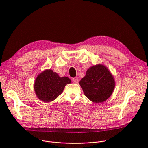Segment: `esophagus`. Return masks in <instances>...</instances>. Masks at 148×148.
Here are the masks:
<instances>
[{"label":"esophagus","instance_id":"34e87169","mask_svg":"<svg viewBox=\"0 0 148 148\" xmlns=\"http://www.w3.org/2000/svg\"><path fill=\"white\" fill-rule=\"evenodd\" d=\"M73 82L74 83H79V79L77 78V77H75V78H73Z\"/></svg>","mask_w":148,"mask_h":148}]
</instances>
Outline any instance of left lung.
Wrapping results in <instances>:
<instances>
[{
	"label": "left lung",
	"mask_w": 148,
	"mask_h": 148,
	"mask_svg": "<svg viewBox=\"0 0 148 148\" xmlns=\"http://www.w3.org/2000/svg\"><path fill=\"white\" fill-rule=\"evenodd\" d=\"M79 84L84 95L95 103L105 101L115 87L114 77L106 66L100 64L88 68Z\"/></svg>",
	"instance_id": "1"
}]
</instances>
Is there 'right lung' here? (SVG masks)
<instances>
[{
    "instance_id": "1",
    "label": "right lung",
    "mask_w": 148,
    "mask_h": 148,
    "mask_svg": "<svg viewBox=\"0 0 148 148\" xmlns=\"http://www.w3.org/2000/svg\"><path fill=\"white\" fill-rule=\"evenodd\" d=\"M71 80L67 77H59L51 69H45L36 77L34 88L37 97L45 103L56 99Z\"/></svg>"
}]
</instances>
